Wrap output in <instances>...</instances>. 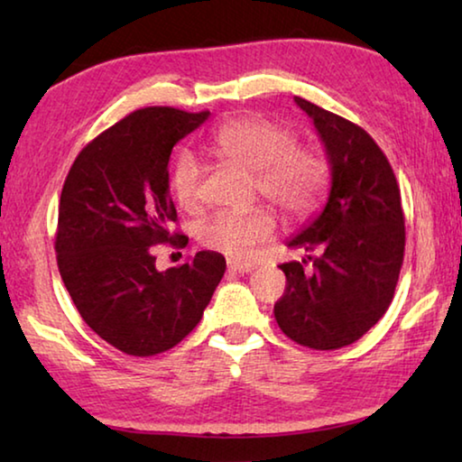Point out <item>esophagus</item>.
<instances>
[{
    "mask_svg": "<svg viewBox=\"0 0 462 462\" xmlns=\"http://www.w3.org/2000/svg\"><path fill=\"white\" fill-rule=\"evenodd\" d=\"M226 268L229 272H236V274H247V272H252L255 266L249 262H226Z\"/></svg>",
    "mask_w": 462,
    "mask_h": 462,
    "instance_id": "34e87169",
    "label": "esophagus"
}]
</instances>
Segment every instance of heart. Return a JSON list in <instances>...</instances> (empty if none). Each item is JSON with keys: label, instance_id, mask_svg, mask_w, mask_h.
Returning <instances> with one entry per match:
<instances>
[{"label": "heart", "instance_id": "b5f03b06", "mask_svg": "<svg viewBox=\"0 0 462 462\" xmlns=\"http://www.w3.org/2000/svg\"><path fill=\"white\" fill-rule=\"evenodd\" d=\"M213 149L223 160L254 173V190L274 204L289 221H302L319 207L329 170L319 153L299 147L291 126L268 118H239L215 134ZM200 163L192 153H180L171 171V192L181 208L200 202ZM274 217L255 207L245 213H217L199 226V241L229 258H247L255 245L274 233Z\"/></svg>", "mask_w": 462, "mask_h": 462}]
</instances>
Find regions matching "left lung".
Returning a JSON list of instances; mask_svg holds the SVG:
<instances>
[{
  "label": "left lung",
  "mask_w": 462,
  "mask_h": 462,
  "mask_svg": "<svg viewBox=\"0 0 462 462\" xmlns=\"http://www.w3.org/2000/svg\"><path fill=\"white\" fill-rule=\"evenodd\" d=\"M331 165L321 215L289 247L307 260L281 263L286 289L274 305L286 337L313 350L360 339L387 311L405 252L402 192L387 155L365 128L302 97Z\"/></svg>",
  "instance_id": "left-lung-1"
}]
</instances>
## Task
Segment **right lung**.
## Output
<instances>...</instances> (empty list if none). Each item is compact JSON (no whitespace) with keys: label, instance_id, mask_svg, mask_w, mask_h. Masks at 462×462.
Returning a JSON list of instances; mask_svg holds the SVG:
<instances>
[{"label":"right lung","instance_id":"obj_1","mask_svg":"<svg viewBox=\"0 0 462 462\" xmlns=\"http://www.w3.org/2000/svg\"><path fill=\"white\" fill-rule=\"evenodd\" d=\"M210 112L170 106L134 110L75 157L59 202L57 266L81 319L128 356L178 346L202 319L225 258L199 252L160 272L153 245L184 247L170 196L173 145Z\"/></svg>","mask_w":462,"mask_h":462}]
</instances>
